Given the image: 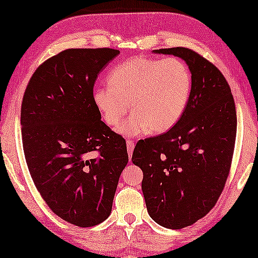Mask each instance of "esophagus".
Masks as SVG:
<instances>
[{"label": "esophagus", "mask_w": 258, "mask_h": 258, "mask_svg": "<svg viewBox=\"0 0 258 258\" xmlns=\"http://www.w3.org/2000/svg\"><path fill=\"white\" fill-rule=\"evenodd\" d=\"M126 146H127L128 157L131 159V157H132V153H133V150H134V143L132 140H126Z\"/></svg>", "instance_id": "34e87169"}]
</instances>
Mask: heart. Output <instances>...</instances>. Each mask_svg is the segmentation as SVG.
Instances as JSON below:
<instances>
[{"label": "heart", "mask_w": 258, "mask_h": 258, "mask_svg": "<svg viewBox=\"0 0 258 258\" xmlns=\"http://www.w3.org/2000/svg\"><path fill=\"white\" fill-rule=\"evenodd\" d=\"M107 83L108 86L94 89V106L103 120L115 127L132 104L133 114L119 132L137 137L165 133L179 122L189 103L193 76L180 58L137 57L117 65Z\"/></svg>", "instance_id": "obj_1"}]
</instances>
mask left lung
<instances>
[{"label":"left lung","mask_w":258,"mask_h":258,"mask_svg":"<svg viewBox=\"0 0 258 258\" xmlns=\"http://www.w3.org/2000/svg\"><path fill=\"white\" fill-rule=\"evenodd\" d=\"M153 52L186 61L193 89L179 122L138 141L132 161L144 173L150 216L162 227L181 229L207 215L222 193L234 153L236 108L224 76L206 58L179 46Z\"/></svg>","instance_id":"1"}]
</instances>
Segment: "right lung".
Returning <instances> with one entry per match:
<instances>
[{"instance_id": "1", "label": "right lung", "mask_w": 258, "mask_h": 258, "mask_svg": "<svg viewBox=\"0 0 258 258\" xmlns=\"http://www.w3.org/2000/svg\"><path fill=\"white\" fill-rule=\"evenodd\" d=\"M114 49H68L34 72L21 108L22 141L34 183L50 209L78 227L110 216L128 162L126 141L101 121L94 82Z\"/></svg>"}]
</instances>
